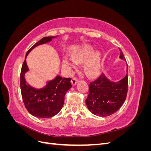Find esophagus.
Listing matches in <instances>:
<instances>
[{
	"label": "esophagus",
	"instance_id": "esophagus-1",
	"mask_svg": "<svg viewBox=\"0 0 151 151\" xmlns=\"http://www.w3.org/2000/svg\"><path fill=\"white\" fill-rule=\"evenodd\" d=\"M78 81H79L78 79L76 78V77H74V78H72V80H71V83H72V86H75L77 84V82H78Z\"/></svg>",
	"mask_w": 151,
	"mask_h": 151
}]
</instances>
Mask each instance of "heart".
<instances>
[{
	"mask_svg": "<svg viewBox=\"0 0 151 151\" xmlns=\"http://www.w3.org/2000/svg\"><path fill=\"white\" fill-rule=\"evenodd\" d=\"M94 52L93 48L85 47L73 54L72 58L65 57L63 60V64L70 69L77 66V63L86 61L84 66L85 70L90 76H96L101 70L102 63L101 55L96 53L93 56Z\"/></svg>",
	"mask_w": 151,
	"mask_h": 151,
	"instance_id": "b5f03b06",
	"label": "heart"
}]
</instances>
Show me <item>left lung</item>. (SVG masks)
Wrapping results in <instances>:
<instances>
[{"instance_id": "left-lung-1", "label": "left lung", "mask_w": 151, "mask_h": 151, "mask_svg": "<svg viewBox=\"0 0 151 151\" xmlns=\"http://www.w3.org/2000/svg\"><path fill=\"white\" fill-rule=\"evenodd\" d=\"M120 58L125 60L121 49ZM128 84L127 74L118 82H111L104 74H101L89 84V94L86 100L88 109L99 116H108L115 113L125 101Z\"/></svg>"}]
</instances>
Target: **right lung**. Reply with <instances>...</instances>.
I'll return each mask as SVG.
<instances>
[{
  "label": "right lung",
  "mask_w": 151,
  "mask_h": 151,
  "mask_svg": "<svg viewBox=\"0 0 151 151\" xmlns=\"http://www.w3.org/2000/svg\"><path fill=\"white\" fill-rule=\"evenodd\" d=\"M56 36H48L41 39L26 53L21 71V91L24 106L32 115L40 118L52 117L61 110L64 103V97L72 84L70 78H62L57 76L54 79L47 82L41 89H36L26 83L24 76L29 70L26 58L32 50L38 45L51 42Z\"/></svg>",
  "instance_id": "add662e5"
}]
</instances>
